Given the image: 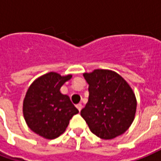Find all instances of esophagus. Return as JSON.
<instances>
[{
    "instance_id": "1",
    "label": "esophagus",
    "mask_w": 161,
    "mask_h": 161,
    "mask_svg": "<svg viewBox=\"0 0 161 161\" xmlns=\"http://www.w3.org/2000/svg\"><path fill=\"white\" fill-rule=\"evenodd\" d=\"M77 109L79 110V111H81V109L83 108V105L81 104V103H78V104L77 105Z\"/></svg>"
}]
</instances>
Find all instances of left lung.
Wrapping results in <instances>:
<instances>
[{
  "label": "left lung",
  "mask_w": 161,
  "mask_h": 161,
  "mask_svg": "<svg viewBox=\"0 0 161 161\" xmlns=\"http://www.w3.org/2000/svg\"><path fill=\"white\" fill-rule=\"evenodd\" d=\"M89 84V100L81 110L91 131L103 140L122 135L136 112V98L129 84L113 70H94L84 73Z\"/></svg>",
  "instance_id": "8db88e82"
}]
</instances>
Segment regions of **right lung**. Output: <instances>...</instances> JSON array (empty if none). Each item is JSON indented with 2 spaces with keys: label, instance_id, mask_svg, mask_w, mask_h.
Listing matches in <instances>:
<instances>
[{
  "label": "right lung",
  "instance_id": "obj_1",
  "mask_svg": "<svg viewBox=\"0 0 161 161\" xmlns=\"http://www.w3.org/2000/svg\"><path fill=\"white\" fill-rule=\"evenodd\" d=\"M71 77L49 72L30 85L23 101V115L35 134L49 140L58 138L65 131L72 116L78 113L70 97L60 92L61 86Z\"/></svg>",
  "mask_w": 161,
  "mask_h": 161
}]
</instances>
